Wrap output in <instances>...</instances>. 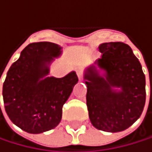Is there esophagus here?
<instances>
[{"label":"esophagus","mask_w":152,"mask_h":152,"mask_svg":"<svg viewBox=\"0 0 152 152\" xmlns=\"http://www.w3.org/2000/svg\"><path fill=\"white\" fill-rule=\"evenodd\" d=\"M77 75H78V77H79V79H80V80H81V79H82V72H81V71H80V69L77 71Z\"/></svg>","instance_id":"obj_1"}]
</instances>
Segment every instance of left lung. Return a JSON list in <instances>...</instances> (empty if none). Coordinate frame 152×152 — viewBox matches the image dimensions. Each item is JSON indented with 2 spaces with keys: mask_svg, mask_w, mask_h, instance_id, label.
Listing matches in <instances>:
<instances>
[{
  "mask_svg": "<svg viewBox=\"0 0 152 152\" xmlns=\"http://www.w3.org/2000/svg\"><path fill=\"white\" fill-rule=\"evenodd\" d=\"M102 56L86 70V102L91 124L108 132H122L141 115L146 101L145 75L132 48L123 42H105ZM113 88H120L117 92Z\"/></svg>",
  "mask_w": 152,
  "mask_h": 152,
  "instance_id": "1",
  "label": "left lung"
}]
</instances>
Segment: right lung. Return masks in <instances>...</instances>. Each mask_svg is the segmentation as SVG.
<instances>
[{"label":"right lung","instance_id":"obj_1","mask_svg":"<svg viewBox=\"0 0 152 152\" xmlns=\"http://www.w3.org/2000/svg\"><path fill=\"white\" fill-rule=\"evenodd\" d=\"M61 49L49 42L31 43L7 72L2 87L6 113L28 133H42L60 123L62 106L78 82L74 72L63 78L42 79L49 73L47 64L61 54Z\"/></svg>","mask_w":152,"mask_h":152}]
</instances>
